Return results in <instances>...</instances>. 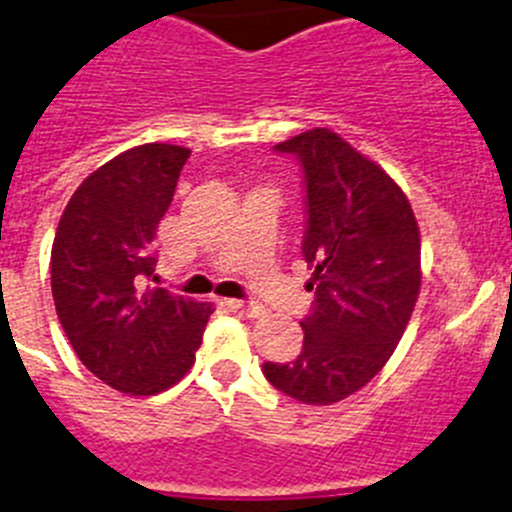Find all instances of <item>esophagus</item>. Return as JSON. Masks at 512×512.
<instances>
[{
    "label": "esophagus",
    "instance_id": "esophagus-1",
    "mask_svg": "<svg viewBox=\"0 0 512 512\" xmlns=\"http://www.w3.org/2000/svg\"><path fill=\"white\" fill-rule=\"evenodd\" d=\"M229 305H232L237 313L247 315V318H257V315H265V308L257 303H250V300H229Z\"/></svg>",
    "mask_w": 512,
    "mask_h": 512
}]
</instances>
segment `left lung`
Returning <instances> with one entry per match:
<instances>
[{"mask_svg":"<svg viewBox=\"0 0 512 512\" xmlns=\"http://www.w3.org/2000/svg\"><path fill=\"white\" fill-rule=\"evenodd\" d=\"M275 151L303 166L315 300L298 358L262 371L283 394L326 407L369 384L407 328L422 288L419 224L401 186L338 133L313 128Z\"/></svg>","mask_w":512,"mask_h":512,"instance_id":"left-lung-1","label":"left lung"}]
</instances>
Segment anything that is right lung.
Returning a JSON list of instances; mask_svg holds the SVG:
<instances>
[{"label": "right lung", "mask_w": 512, "mask_h": 512, "mask_svg": "<svg viewBox=\"0 0 512 512\" xmlns=\"http://www.w3.org/2000/svg\"><path fill=\"white\" fill-rule=\"evenodd\" d=\"M189 154L171 143L128 148L75 189L57 224V318L85 369L121 394L151 396L184 379L214 313L148 285L159 222Z\"/></svg>", "instance_id": "add662e5"}]
</instances>
